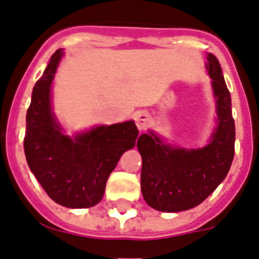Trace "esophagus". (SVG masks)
<instances>
[{
	"mask_svg": "<svg viewBox=\"0 0 259 259\" xmlns=\"http://www.w3.org/2000/svg\"><path fill=\"white\" fill-rule=\"evenodd\" d=\"M148 120H150V116H148V113H146V112H138V113L136 114L137 127H138L139 130H143L146 126H147Z\"/></svg>",
	"mask_w": 259,
	"mask_h": 259,
	"instance_id": "1",
	"label": "esophagus"
}]
</instances>
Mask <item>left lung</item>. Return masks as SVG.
Instances as JSON below:
<instances>
[{
  "instance_id": "8db88e82",
  "label": "left lung",
  "mask_w": 259,
  "mask_h": 259,
  "mask_svg": "<svg viewBox=\"0 0 259 259\" xmlns=\"http://www.w3.org/2000/svg\"><path fill=\"white\" fill-rule=\"evenodd\" d=\"M207 60L218 111L211 142L198 150L173 148L152 133L142 134L137 142L142 156L143 198L157 211L179 212L201 204L226 179L232 164L236 132L231 94L218 58L210 53Z\"/></svg>"
}]
</instances>
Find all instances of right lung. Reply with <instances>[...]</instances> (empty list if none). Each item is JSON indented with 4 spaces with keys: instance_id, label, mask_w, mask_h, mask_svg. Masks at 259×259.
Segmentation results:
<instances>
[{
    "instance_id": "obj_1",
    "label": "right lung",
    "mask_w": 259,
    "mask_h": 259,
    "mask_svg": "<svg viewBox=\"0 0 259 259\" xmlns=\"http://www.w3.org/2000/svg\"><path fill=\"white\" fill-rule=\"evenodd\" d=\"M61 57L58 49L33 87L26 116L24 154L30 169L56 203L92 207L102 201L121 155L136 145L138 129L127 121L98 126L74 138L62 134L51 111V84Z\"/></svg>"
}]
</instances>
